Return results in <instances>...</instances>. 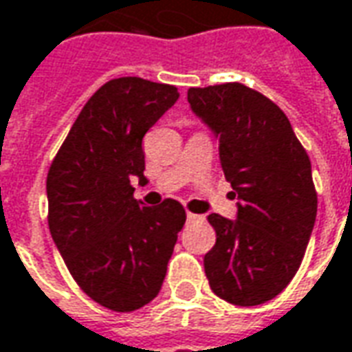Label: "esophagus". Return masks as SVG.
<instances>
[{
  "label": "esophagus",
  "instance_id": "34e87169",
  "mask_svg": "<svg viewBox=\"0 0 352 352\" xmlns=\"http://www.w3.org/2000/svg\"><path fill=\"white\" fill-rule=\"evenodd\" d=\"M186 217H188V220H197V218H199V214H193V212H188Z\"/></svg>",
  "mask_w": 352,
  "mask_h": 352
}]
</instances>
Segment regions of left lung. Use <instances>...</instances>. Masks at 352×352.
<instances>
[{"mask_svg":"<svg viewBox=\"0 0 352 352\" xmlns=\"http://www.w3.org/2000/svg\"><path fill=\"white\" fill-rule=\"evenodd\" d=\"M188 101L218 140L239 199L236 220L208 214L217 232L203 261L210 289L237 307L263 305L292 282L314 228L309 155L282 109L243 84L190 88Z\"/></svg>","mask_w":352,"mask_h":352,"instance_id":"8db88e82","label":"left lung"}]
</instances>
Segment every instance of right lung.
I'll return each mask as SVG.
<instances>
[{
  "label": "right lung",
  "instance_id": "1",
  "mask_svg": "<svg viewBox=\"0 0 352 352\" xmlns=\"http://www.w3.org/2000/svg\"><path fill=\"white\" fill-rule=\"evenodd\" d=\"M180 98L138 76L103 84L80 111L47 172L50 232L86 295L132 312L161 292L186 222L178 201L145 207L130 182L145 184L142 140Z\"/></svg>",
  "mask_w": 352,
  "mask_h": 352
}]
</instances>
